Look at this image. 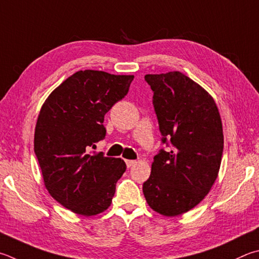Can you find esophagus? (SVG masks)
<instances>
[{"instance_id": "34e87169", "label": "esophagus", "mask_w": 259, "mask_h": 259, "mask_svg": "<svg viewBox=\"0 0 259 259\" xmlns=\"http://www.w3.org/2000/svg\"><path fill=\"white\" fill-rule=\"evenodd\" d=\"M136 163H137V162H136V161H133V159H125V164H126V166H128V167L134 166Z\"/></svg>"}]
</instances>
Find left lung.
Masks as SVG:
<instances>
[{"mask_svg": "<svg viewBox=\"0 0 259 259\" xmlns=\"http://www.w3.org/2000/svg\"><path fill=\"white\" fill-rule=\"evenodd\" d=\"M153 95L162 144L144 182L147 204L164 216H177L198 205L218 178L223 129L209 94L179 71L146 74Z\"/></svg>", "mask_w": 259, "mask_h": 259, "instance_id": "obj_1", "label": "left lung"}]
</instances>
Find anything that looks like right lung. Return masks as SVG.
I'll list each match as a JSON object with an SVG mask.
<instances>
[{
  "label": "right lung",
  "mask_w": 259,
  "mask_h": 259,
  "mask_svg": "<svg viewBox=\"0 0 259 259\" xmlns=\"http://www.w3.org/2000/svg\"><path fill=\"white\" fill-rule=\"evenodd\" d=\"M134 76L78 71L54 89L37 120L34 150L46 189L73 213L109 208L125 171L123 159L92 154L105 138L104 115L129 92Z\"/></svg>",
  "instance_id": "add662e5"
}]
</instances>
